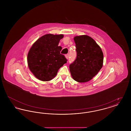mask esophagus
<instances>
[{"label":"esophagus","mask_w":131,"mask_h":131,"mask_svg":"<svg viewBox=\"0 0 131 131\" xmlns=\"http://www.w3.org/2000/svg\"><path fill=\"white\" fill-rule=\"evenodd\" d=\"M65 57H66V58H67V59H68L69 58V54H66L65 55Z\"/></svg>","instance_id":"1"}]
</instances>
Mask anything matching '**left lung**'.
I'll list each match as a JSON object with an SVG mask.
<instances>
[{
  "label": "left lung",
  "mask_w": 131,
  "mask_h": 131,
  "mask_svg": "<svg viewBox=\"0 0 131 131\" xmlns=\"http://www.w3.org/2000/svg\"><path fill=\"white\" fill-rule=\"evenodd\" d=\"M74 40L77 57L69 66L72 77L79 82L89 81L103 66V53L94 40L87 35L75 36Z\"/></svg>",
  "instance_id": "1"
}]
</instances>
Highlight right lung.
Returning <instances> with one entry per match:
<instances>
[{
    "mask_svg": "<svg viewBox=\"0 0 131 131\" xmlns=\"http://www.w3.org/2000/svg\"><path fill=\"white\" fill-rule=\"evenodd\" d=\"M63 35L46 34L33 44L27 55L28 67L39 80L49 81L53 79L58 70L67 60L60 53L59 42Z\"/></svg>",
    "mask_w": 131,
    "mask_h": 131,
    "instance_id": "1",
    "label": "right lung"
}]
</instances>
